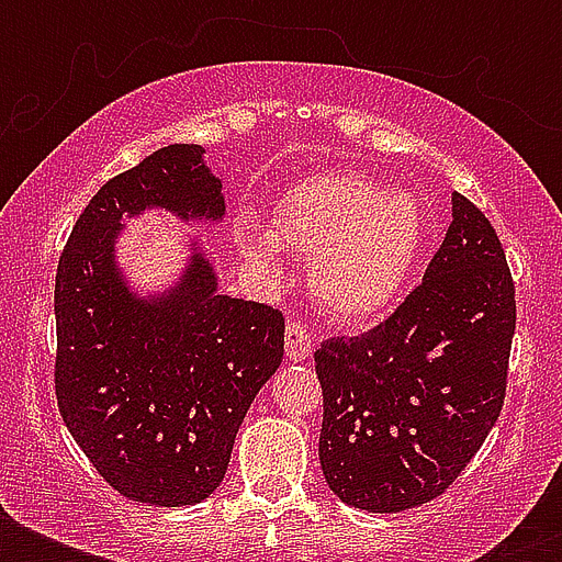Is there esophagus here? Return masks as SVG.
<instances>
[{
  "label": "esophagus",
  "instance_id": "1",
  "mask_svg": "<svg viewBox=\"0 0 562 562\" xmlns=\"http://www.w3.org/2000/svg\"><path fill=\"white\" fill-rule=\"evenodd\" d=\"M312 350H315L312 333L300 321H291L285 326V356H289V361H306L312 356Z\"/></svg>",
  "mask_w": 562,
  "mask_h": 562
}]
</instances>
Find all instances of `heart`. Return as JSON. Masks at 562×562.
Returning <instances> with one entry per match:
<instances>
[{"label": "heart", "mask_w": 562, "mask_h": 562, "mask_svg": "<svg viewBox=\"0 0 562 562\" xmlns=\"http://www.w3.org/2000/svg\"><path fill=\"white\" fill-rule=\"evenodd\" d=\"M238 250L273 271L280 247L312 256L308 289L338 324H368L393 306L426 241V212L408 192L368 175L321 171L282 194L271 233L256 221L233 227Z\"/></svg>", "instance_id": "b5f03b06"}]
</instances>
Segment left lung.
Here are the masks:
<instances>
[{
	"instance_id": "1",
	"label": "left lung",
	"mask_w": 562,
	"mask_h": 562,
	"mask_svg": "<svg viewBox=\"0 0 562 562\" xmlns=\"http://www.w3.org/2000/svg\"><path fill=\"white\" fill-rule=\"evenodd\" d=\"M516 289L487 215L452 194V224L423 282L387 321L315 352L324 387L321 470L370 514L437 498L496 426Z\"/></svg>"
}]
</instances>
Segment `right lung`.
<instances>
[{
    "mask_svg": "<svg viewBox=\"0 0 562 562\" xmlns=\"http://www.w3.org/2000/svg\"><path fill=\"white\" fill-rule=\"evenodd\" d=\"M218 221L221 180L201 145H169L92 194L55 277L57 408L110 487L131 502L194 505L218 487L250 402L277 373L280 308L221 294L210 259L136 297L116 265L125 215Z\"/></svg>",
    "mask_w": 562,
    "mask_h": 562,
    "instance_id": "add662e5",
    "label": "right lung"
}]
</instances>
